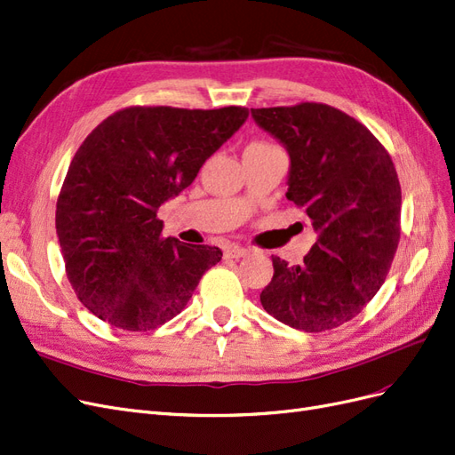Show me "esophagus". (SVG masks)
<instances>
[{"label": "esophagus", "instance_id": "1", "mask_svg": "<svg viewBox=\"0 0 455 455\" xmlns=\"http://www.w3.org/2000/svg\"><path fill=\"white\" fill-rule=\"evenodd\" d=\"M226 256H228V258L239 259V258L248 256V250L243 248V246H239V244H231V246H228V250H226Z\"/></svg>", "mask_w": 455, "mask_h": 455}]
</instances>
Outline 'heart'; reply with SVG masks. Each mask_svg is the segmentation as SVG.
Returning <instances> with one entry per match:
<instances>
[{"label": "heart", "instance_id": "heart-1", "mask_svg": "<svg viewBox=\"0 0 455 455\" xmlns=\"http://www.w3.org/2000/svg\"><path fill=\"white\" fill-rule=\"evenodd\" d=\"M250 147H254V148H276V147H273L269 143H254V145H250Z\"/></svg>", "mask_w": 455, "mask_h": 455}]
</instances>
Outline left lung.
I'll return each instance as SVG.
<instances>
[{"label":"left lung","instance_id":"1","mask_svg":"<svg viewBox=\"0 0 455 455\" xmlns=\"http://www.w3.org/2000/svg\"><path fill=\"white\" fill-rule=\"evenodd\" d=\"M290 154L286 197L318 233L301 265L273 256L259 295L273 318L301 331L352 320L384 284L399 244L401 186L387 150L335 107L250 108Z\"/></svg>","mask_w":455,"mask_h":455}]
</instances>
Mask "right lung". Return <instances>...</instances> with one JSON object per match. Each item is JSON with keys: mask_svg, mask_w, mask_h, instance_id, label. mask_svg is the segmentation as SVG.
<instances>
[{"mask_svg": "<svg viewBox=\"0 0 455 455\" xmlns=\"http://www.w3.org/2000/svg\"><path fill=\"white\" fill-rule=\"evenodd\" d=\"M246 118L244 107H130L84 139L58 197L56 233L71 286L100 320L128 331L160 327L222 259L216 246L164 239L156 212Z\"/></svg>", "mask_w": 455, "mask_h": 455, "instance_id": "obj_1", "label": "right lung"}]
</instances>
